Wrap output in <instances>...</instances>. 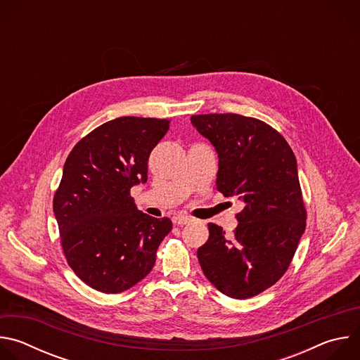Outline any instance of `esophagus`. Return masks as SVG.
Wrapping results in <instances>:
<instances>
[{
	"label": "esophagus",
	"mask_w": 360,
	"mask_h": 360,
	"mask_svg": "<svg viewBox=\"0 0 360 360\" xmlns=\"http://www.w3.org/2000/svg\"><path fill=\"white\" fill-rule=\"evenodd\" d=\"M174 224L178 225V226H182V225H186L189 222H192V218L191 217H185V215H176L174 217Z\"/></svg>",
	"instance_id": "34e87169"
}]
</instances>
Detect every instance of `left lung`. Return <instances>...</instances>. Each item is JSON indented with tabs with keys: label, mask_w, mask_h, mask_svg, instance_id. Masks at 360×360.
Listing matches in <instances>:
<instances>
[{
	"label": "left lung",
	"mask_w": 360,
	"mask_h": 360,
	"mask_svg": "<svg viewBox=\"0 0 360 360\" xmlns=\"http://www.w3.org/2000/svg\"><path fill=\"white\" fill-rule=\"evenodd\" d=\"M191 122L218 153L217 189L243 202L232 236L208 224L210 239L198 249V261L219 292L252 297L283 276L304 232L295 153L259 120L207 114L191 117Z\"/></svg>",
	"instance_id": "8db88e82"
}]
</instances>
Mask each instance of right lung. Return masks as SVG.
Masks as SVG:
<instances>
[{
    "label": "right lung",
    "instance_id": "1",
    "mask_svg": "<svg viewBox=\"0 0 360 360\" xmlns=\"http://www.w3.org/2000/svg\"><path fill=\"white\" fill-rule=\"evenodd\" d=\"M169 122L108 121L82 138L64 164L54 215L68 265L95 290L120 293L142 281L172 229L169 218L141 212L131 196L132 186L146 182L149 153Z\"/></svg>",
    "mask_w": 360,
    "mask_h": 360
}]
</instances>
